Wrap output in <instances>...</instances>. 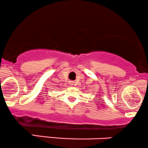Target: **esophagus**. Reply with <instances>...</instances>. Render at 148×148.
Here are the masks:
<instances>
[{"label":"esophagus","instance_id":"1","mask_svg":"<svg viewBox=\"0 0 148 148\" xmlns=\"http://www.w3.org/2000/svg\"><path fill=\"white\" fill-rule=\"evenodd\" d=\"M70 84H73V82L72 81V82H70Z\"/></svg>","mask_w":148,"mask_h":148}]
</instances>
